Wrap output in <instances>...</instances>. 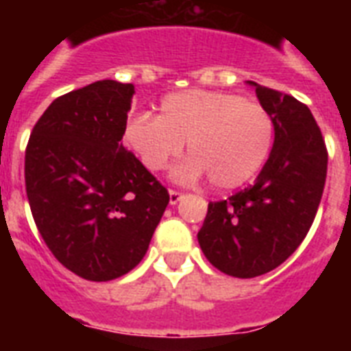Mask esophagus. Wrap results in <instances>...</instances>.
Masks as SVG:
<instances>
[{
  "instance_id": "esophagus-1",
  "label": "esophagus",
  "mask_w": 351,
  "mask_h": 351,
  "mask_svg": "<svg viewBox=\"0 0 351 351\" xmlns=\"http://www.w3.org/2000/svg\"><path fill=\"white\" fill-rule=\"evenodd\" d=\"M182 198H184V195H182L180 191H173V189H171V191H169V204H171V206H175V204L180 202Z\"/></svg>"
}]
</instances>
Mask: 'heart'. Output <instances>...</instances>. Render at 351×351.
I'll use <instances>...</instances> for the list:
<instances>
[{
  "label": "heart",
  "mask_w": 351,
  "mask_h": 351,
  "mask_svg": "<svg viewBox=\"0 0 351 351\" xmlns=\"http://www.w3.org/2000/svg\"><path fill=\"white\" fill-rule=\"evenodd\" d=\"M271 114L255 101L220 90H184L160 101V114L127 120L123 140L143 167L162 171L180 156L189 158L173 171L184 184L208 175L217 189H234L258 173L273 147Z\"/></svg>",
  "instance_id": "heart-1"
}]
</instances>
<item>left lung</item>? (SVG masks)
Instances as JSON below:
<instances>
[{"mask_svg": "<svg viewBox=\"0 0 351 351\" xmlns=\"http://www.w3.org/2000/svg\"><path fill=\"white\" fill-rule=\"evenodd\" d=\"M261 106L271 114L275 140L253 186L209 202L198 244L217 269L253 278L280 266L304 240L321 204L328 153L304 104L255 82Z\"/></svg>", "mask_w": 351, "mask_h": 351, "instance_id": "1", "label": "left lung"}]
</instances>
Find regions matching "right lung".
Returning a JSON list of instances; mask_svg holds the SVG:
<instances>
[{
	"label": "right lung",
	"mask_w": 351,
	"mask_h": 351,
	"mask_svg": "<svg viewBox=\"0 0 351 351\" xmlns=\"http://www.w3.org/2000/svg\"><path fill=\"white\" fill-rule=\"evenodd\" d=\"M134 85L101 80L60 96L30 132L25 186L47 247L107 282L140 264L169 193L121 145Z\"/></svg>",
	"instance_id": "add662e5"
}]
</instances>
